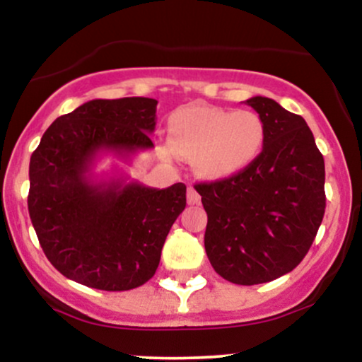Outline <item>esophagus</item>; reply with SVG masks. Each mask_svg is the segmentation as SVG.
Listing matches in <instances>:
<instances>
[{
    "label": "esophagus",
    "instance_id": "esophagus-1",
    "mask_svg": "<svg viewBox=\"0 0 362 362\" xmlns=\"http://www.w3.org/2000/svg\"><path fill=\"white\" fill-rule=\"evenodd\" d=\"M187 202H189L190 206H195L201 202V195H199V192L194 189L192 185L187 187Z\"/></svg>",
    "mask_w": 362,
    "mask_h": 362
}]
</instances>
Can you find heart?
<instances>
[{"label": "heart", "mask_w": 362, "mask_h": 362, "mask_svg": "<svg viewBox=\"0 0 362 362\" xmlns=\"http://www.w3.org/2000/svg\"><path fill=\"white\" fill-rule=\"evenodd\" d=\"M170 143L161 144L167 158H192L199 177L224 180L255 163L265 143V126L252 110H230L194 103L170 119Z\"/></svg>", "instance_id": "obj_1"}]
</instances>
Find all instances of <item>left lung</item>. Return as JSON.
I'll list each match as a JSON object with an SVG mask.
<instances>
[{
	"instance_id": "8db88e82",
	"label": "left lung",
	"mask_w": 362,
	"mask_h": 362,
	"mask_svg": "<svg viewBox=\"0 0 362 362\" xmlns=\"http://www.w3.org/2000/svg\"><path fill=\"white\" fill-rule=\"evenodd\" d=\"M264 120L255 163L224 180L194 185L207 213L204 247L223 279L253 286L293 271L325 214V163L301 115L267 97L247 100Z\"/></svg>"
}]
</instances>
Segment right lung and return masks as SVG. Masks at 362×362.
I'll return each mask as SVG.
<instances>
[{
  "label": "right lung",
  "mask_w": 362,
  "mask_h": 362,
  "mask_svg": "<svg viewBox=\"0 0 362 362\" xmlns=\"http://www.w3.org/2000/svg\"><path fill=\"white\" fill-rule=\"evenodd\" d=\"M156 105L144 97L90 100L54 120L32 153L28 213L45 257L68 279L127 291L155 276L187 187L95 178L93 167L105 153L129 160L151 149Z\"/></svg>",
  "instance_id": "1"
}]
</instances>
